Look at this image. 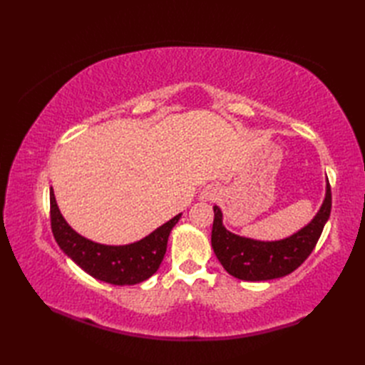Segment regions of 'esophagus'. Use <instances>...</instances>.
<instances>
[{
  "label": "esophagus",
  "mask_w": 365,
  "mask_h": 365,
  "mask_svg": "<svg viewBox=\"0 0 365 365\" xmlns=\"http://www.w3.org/2000/svg\"><path fill=\"white\" fill-rule=\"evenodd\" d=\"M219 193H220V190H219V187H217L216 184H208V185H205L204 189L201 190V193H200V200H201V201H204V202L215 201V200H217Z\"/></svg>",
  "instance_id": "1"
}]
</instances>
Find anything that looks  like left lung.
Wrapping results in <instances>:
<instances>
[{"label":"left lung","mask_w":365,"mask_h":365,"mask_svg":"<svg viewBox=\"0 0 365 365\" xmlns=\"http://www.w3.org/2000/svg\"><path fill=\"white\" fill-rule=\"evenodd\" d=\"M330 208H332V193L327 181L324 201L311 222L289 237L264 242L231 233L222 224V212L215 205L212 230L213 251L225 271L236 279L264 282L284 277L300 267L314 251L330 216Z\"/></svg>","instance_id":"8db88e82"}]
</instances>
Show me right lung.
Returning a JSON list of instances; mask_svg holds the SVG:
<instances>
[{"mask_svg":"<svg viewBox=\"0 0 365 365\" xmlns=\"http://www.w3.org/2000/svg\"><path fill=\"white\" fill-rule=\"evenodd\" d=\"M51 231L61 250L91 277L111 284H137L157 272L164 259L172 228L181 213L138 242L129 245H103L81 236L61 215L50 189Z\"/></svg>","mask_w":365,"mask_h":365,"instance_id":"obj_1","label":"right lung"}]
</instances>
